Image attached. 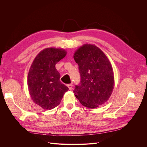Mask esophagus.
Listing matches in <instances>:
<instances>
[{
	"label": "esophagus",
	"instance_id": "1",
	"mask_svg": "<svg viewBox=\"0 0 147 147\" xmlns=\"http://www.w3.org/2000/svg\"><path fill=\"white\" fill-rule=\"evenodd\" d=\"M67 86H68V88H69V90H72L73 85H72V83L67 84Z\"/></svg>",
	"mask_w": 147,
	"mask_h": 147
}]
</instances>
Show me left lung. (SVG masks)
<instances>
[{
    "instance_id": "left-lung-1",
    "label": "left lung",
    "mask_w": 147,
    "mask_h": 147,
    "mask_svg": "<svg viewBox=\"0 0 147 147\" xmlns=\"http://www.w3.org/2000/svg\"><path fill=\"white\" fill-rule=\"evenodd\" d=\"M74 58L78 65L80 83L74 92L86 107L95 109L107 101L114 88L112 66L107 57L95 45L84 44L75 51Z\"/></svg>"
}]
</instances>
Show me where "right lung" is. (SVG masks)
I'll return each mask as SVG.
<instances>
[{"instance_id":"add662e5","label":"right lung","mask_w":147,"mask_h":147,"mask_svg":"<svg viewBox=\"0 0 147 147\" xmlns=\"http://www.w3.org/2000/svg\"><path fill=\"white\" fill-rule=\"evenodd\" d=\"M63 48H47L35 57L28 75L29 92L35 104L44 110L59 105L67 86L62 83L56 64L66 56Z\"/></svg>"}]
</instances>
